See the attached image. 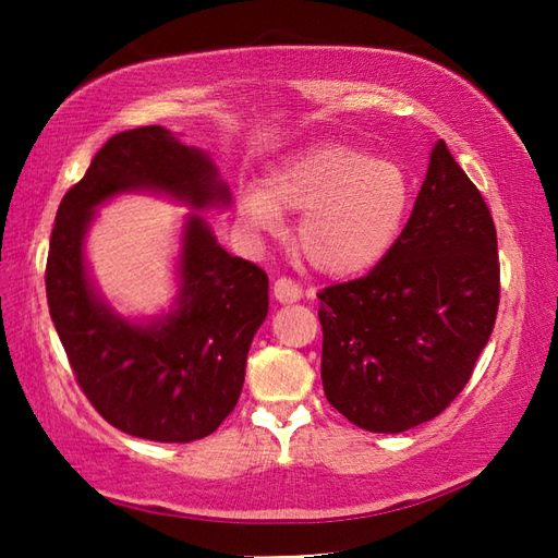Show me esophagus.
Here are the masks:
<instances>
[{
    "label": "esophagus",
    "mask_w": 558,
    "mask_h": 558,
    "mask_svg": "<svg viewBox=\"0 0 558 558\" xmlns=\"http://www.w3.org/2000/svg\"><path fill=\"white\" fill-rule=\"evenodd\" d=\"M272 294L280 304H292L302 300V288L290 278H278L276 286H272Z\"/></svg>",
    "instance_id": "1"
}]
</instances>
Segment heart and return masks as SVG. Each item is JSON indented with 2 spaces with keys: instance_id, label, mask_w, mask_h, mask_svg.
Here are the masks:
<instances>
[{
  "instance_id": "b5f03b06",
  "label": "heart",
  "mask_w": 558,
  "mask_h": 558,
  "mask_svg": "<svg viewBox=\"0 0 558 558\" xmlns=\"http://www.w3.org/2000/svg\"><path fill=\"white\" fill-rule=\"evenodd\" d=\"M412 182L400 162L374 158L350 141H318L276 165L260 189H244L236 222L246 234L268 232L280 213H302L298 246L330 278L376 268L405 228Z\"/></svg>"
}]
</instances>
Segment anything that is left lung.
<instances>
[{
	"instance_id": "1",
	"label": "left lung",
	"mask_w": 558,
	"mask_h": 558,
	"mask_svg": "<svg viewBox=\"0 0 558 558\" xmlns=\"http://www.w3.org/2000/svg\"><path fill=\"white\" fill-rule=\"evenodd\" d=\"M318 300L324 393L352 424L408 432L465 388L499 310V248L480 189L444 141L388 256Z\"/></svg>"
}]
</instances>
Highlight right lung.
Returning a JSON list of instances; mask_svg holds the SVG:
<instances>
[{
    "label": "right lung",
    "instance_id": "obj_1",
    "mask_svg": "<svg viewBox=\"0 0 558 558\" xmlns=\"http://www.w3.org/2000/svg\"><path fill=\"white\" fill-rule=\"evenodd\" d=\"M170 196L192 210L228 208L230 186L208 153L165 126L114 134L59 204L47 254L50 316L83 393L117 429L160 444L213 434L234 410L246 354L268 314V276L218 244L189 213L168 314L126 318L100 298L86 264L96 208L120 194Z\"/></svg>",
    "mask_w": 558,
    "mask_h": 558
}]
</instances>
